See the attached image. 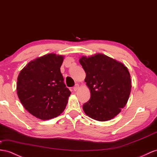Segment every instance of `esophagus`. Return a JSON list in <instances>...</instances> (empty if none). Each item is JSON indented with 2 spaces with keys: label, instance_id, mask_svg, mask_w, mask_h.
Instances as JSON below:
<instances>
[{
  "label": "esophagus",
  "instance_id": "34e87169",
  "mask_svg": "<svg viewBox=\"0 0 157 157\" xmlns=\"http://www.w3.org/2000/svg\"><path fill=\"white\" fill-rule=\"evenodd\" d=\"M79 86L78 85V84H76V85L73 87V90H74V91H78V90L79 89Z\"/></svg>",
  "mask_w": 157,
  "mask_h": 157
}]
</instances>
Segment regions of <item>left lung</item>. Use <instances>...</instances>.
Listing matches in <instances>:
<instances>
[{"label": "left lung", "instance_id": "1", "mask_svg": "<svg viewBox=\"0 0 157 157\" xmlns=\"http://www.w3.org/2000/svg\"><path fill=\"white\" fill-rule=\"evenodd\" d=\"M79 63L91 93L90 99L83 105L85 113L99 121L114 118L125 106L131 93V75L127 67L101 54L82 56Z\"/></svg>", "mask_w": 157, "mask_h": 157}]
</instances>
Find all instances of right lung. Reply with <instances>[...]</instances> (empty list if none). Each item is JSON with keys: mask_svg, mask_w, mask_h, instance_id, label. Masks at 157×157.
<instances>
[{"mask_svg": "<svg viewBox=\"0 0 157 157\" xmlns=\"http://www.w3.org/2000/svg\"><path fill=\"white\" fill-rule=\"evenodd\" d=\"M63 56L48 54L32 60L20 72L18 97L36 117L48 120L64 111L71 92L63 82L60 67Z\"/></svg>", "mask_w": 157, "mask_h": 157, "instance_id": "obj_1", "label": "right lung"}]
</instances>
